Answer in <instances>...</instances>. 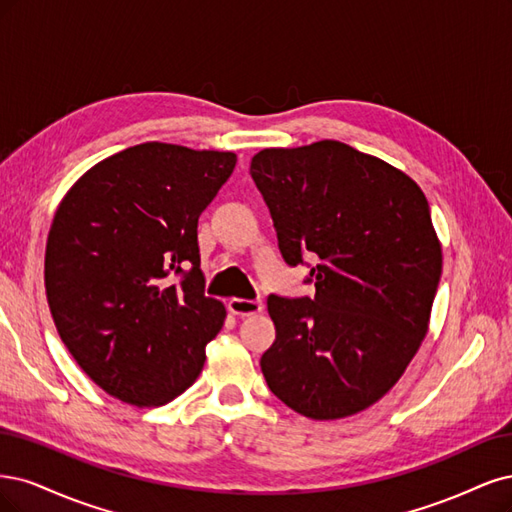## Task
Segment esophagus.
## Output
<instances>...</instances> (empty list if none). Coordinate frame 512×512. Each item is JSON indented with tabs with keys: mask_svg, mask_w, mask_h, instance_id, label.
I'll return each mask as SVG.
<instances>
[{
	"mask_svg": "<svg viewBox=\"0 0 512 512\" xmlns=\"http://www.w3.org/2000/svg\"><path fill=\"white\" fill-rule=\"evenodd\" d=\"M229 312H234L238 317H249V315H257L261 312L263 304L259 300H242V298H232L227 302Z\"/></svg>",
	"mask_w": 512,
	"mask_h": 512,
	"instance_id": "obj_1",
	"label": "esophagus"
}]
</instances>
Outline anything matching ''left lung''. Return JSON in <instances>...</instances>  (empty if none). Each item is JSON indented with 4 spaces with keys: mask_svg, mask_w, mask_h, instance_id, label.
Listing matches in <instances>:
<instances>
[{
    "mask_svg": "<svg viewBox=\"0 0 512 512\" xmlns=\"http://www.w3.org/2000/svg\"><path fill=\"white\" fill-rule=\"evenodd\" d=\"M251 176L283 259L317 261L312 298H268L276 340L261 372L308 419L355 415L400 381L427 334L442 272L430 204L404 172L336 140L263 148Z\"/></svg>",
    "mask_w": 512,
    "mask_h": 512,
    "instance_id": "left-lung-1",
    "label": "left lung"
}]
</instances>
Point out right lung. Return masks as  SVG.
Masks as SVG:
<instances>
[{
  "mask_svg": "<svg viewBox=\"0 0 512 512\" xmlns=\"http://www.w3.org/2000/svg\"><path fill=\"white\" fill-rule=\"evenodd\" d=\"M234 168V153L144 142L61 200L44 257L48 306L76 364L114 398L161 406L200 376L227 312L204 293L197 219Z\"/></svg>",
  "mask_w": 512,
  "mask_h": 512,
  "instance_id": "add662e5",
  "label": "right lung"
}]
</instances>
